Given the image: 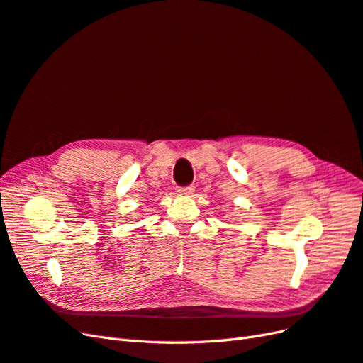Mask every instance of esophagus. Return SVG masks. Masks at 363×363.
<instances>
[{"label": "esophagus", "mask_w": 363, "mask_h": 363, "mask_svg": "<svg viewBox=\"0 0 363 363\" xmlns=\"http://www.w3.org/2000/svg\"><path fill=\"white\" fill-rule=\"evenodd\" d=\"M194 191H195L194 186H179L177 188V192L182 195H191Z\"/></svg>", "instance_id": "34e87169"}]
</instances>
